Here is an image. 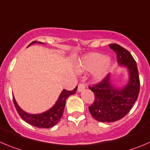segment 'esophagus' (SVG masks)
I'll use <instances>...</instances> for the list:
<instances>
[{
    "label": "esophagus",
    "instance_id": "1",
    "mask_svg": "<svg viewBox=\"0 0 150 150\" xmlns=\"http://www.w3.org/2000/svg\"><path fill=\"white\" fill-rule=\"evenodd\" d=\"M85 87H86V86H85V84H84V83H79V84H78V91H83V90L85 88Z\"/></svg>",
    "mask_w": 150,
    "mask_h": 150
}]
</instances>
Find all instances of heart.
I'll return each mask as SVG.
<instances>
[{
  "label": "heart",
  "mask_w": 150,
  "mask_h": 150,
  "mask_svg": "<svg viewBox=\"0 0 150 150\" xmlns=\"http://www.w3.org/2000/svg\"><path fill=\"white\" fill-rule=\"evenodd\" d=\"M110 62L104 55L94 53L87 55L83 59L80 64L81 71H94L96 79L100 80L105 76L110 67Z\"/></svg>",
  "instance_id": "1"
}]
</instances>
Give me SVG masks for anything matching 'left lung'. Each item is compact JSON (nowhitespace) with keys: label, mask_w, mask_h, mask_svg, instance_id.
<instances>
[{"label":"left lung","mask_w":150,"mask_h":150,"mask_svg":"<svg viewBox=\"0 0 150 150\" xmlns=\"http://www.w3.org/2000/svg\"><path fill=\"white\" fill-rule=\"evenodd\" d=\"M117 54V62L120 65L128 68L130 81L122 89L113 87L109 81V75L100 82L88 86L94 93V100L88 107L93 118L101 122L118 121L127 115L139 97L140 80L137 64L130 52L119 45H108Z\"/></svg>","instance_id":"left-lung-1"}]
</instances>
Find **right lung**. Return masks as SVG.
<instances>
[{
  "label": "right lung",
  "mask_w": 150,
  "mask_h": 150,
  "mask_svg": "<svg viewBox=\"0 0 150 150\" xmlns=\"http://www.w3.org/2000/svg\"><path fill=\"white\" fill-rule=\"evenodd\" d=\"M35 42H36V41L31 42L29 45ZM40 43L44 44L42 42ZM77 89H78V86L75 87L72 91L64 89L62 92L61 93L56 105L47 111L40 114H28L26 112L23 111L19 107L14 97H13V102H14V106H15L17 113L25 122L30 124V125H33L36 127H40V128H50V127L56 125L59 122V120H61L64 114V110L67 98L69 96L76 93Z\"/></svg>",
  "instance_id": "1"
}]
</instances>
